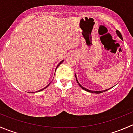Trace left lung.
Masks as SVG:
<instances>
[{
    "label": "left lung",
    "mask_w": 133,
    "mask_h": 133,
    "mask_svg": "<svg viewBox=\"0 0 133 133\" xmlns=\"http://www.w3.org/2000/svg\"><path fill=\"white\" fill-rule=\"evenodd\" d=\"M116 34H117V35H118V36H119V38H121V39H123V38H122V34H121L120 32H119V30H116ZM75 78H76V81H77V83H78V85H79V86H81V88L83 89V90H85V91H88V92H90V93H94V94H100V93L104 92V91H107L108 90H109V89H108V90H103V91H92V90H88V89H86V88H84L83 86H82V85H81V84H80L79 82H78V80H77V76H76V75H75Z\"/></svg>",
    "instance_id": "8db88e82"
}]
</instances>
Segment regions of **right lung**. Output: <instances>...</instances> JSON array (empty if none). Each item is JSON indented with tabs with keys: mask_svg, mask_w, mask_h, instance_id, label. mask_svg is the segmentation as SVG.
I'll list each match as a JSON object with an SVG mask.
<instances>
[{
	"mask_svg": "<svg viewBox=\"0 0 133 133\" xmlns=\"http://www.w3.org/2000/svg\"><path fill=\"white\" fill-rule=\"evenodd\" d=\"M63 61H64V60H62V61H61V62H60V63H59V64H58V66H57V67H56V68H58V65H60V64H62V62H63ZM49 84H48V85H47V86H45V88H43V89H42V90H39V91H42V90H44V89H45V88H47V87H48V86H49Z\"/></svg>",
	"mask_w": 133,
	"mask_h": 133,
	"instance_id": "add662e5",
	"label": "right lung"
}]
</instances>
